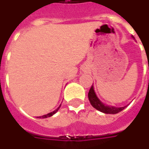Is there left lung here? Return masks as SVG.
<instances>
[{
	"label": "left lung",
	"mask_w": 149,
	"mask_h": 149,
	"mask_svg": "<svg viewBox=\"0 0 149 149\" xmlns=\"http://www.w3.org/2000/svg\"><path fill=\"white\" fill-rule=\"evenodd\" d=\"M88 97H89V102H90V104H91V105L93 106L95 109H96L97 110L102 112V113H111V114L118 113L122 111L123 109H124L125 107H126V106H124V107H121V108H117V107H113V106H108L104 104L97 98V96H96L95 93V90H94L93 85L89 89Z\"/></svg>",
	"instance_id": "obj_1"
}]
</instances>
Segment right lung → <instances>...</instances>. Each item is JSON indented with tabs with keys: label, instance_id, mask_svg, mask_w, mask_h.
Masks as SVG:
<instances>
[{
	"label": "right lung",
	"instance_id": "1",
	"mask_svg": "<svg viewBox=\"0 0 149 149\" xmlns=\"http://www.w3.org/2000/svg\"><path fill=\"white\" fill-rule=\"evenodd\" d=\"M60 107H59V108H58L57 109H55L54 111L51 112V113H47V114H45V115H43V116H40V117H38V118H45L50 117V116H52L53 114H54V113H55L56 112L58 111V109H60Z\"/></svg>",
	"mask_w": 149,
	"mask_h": 149
}]
</instances>
